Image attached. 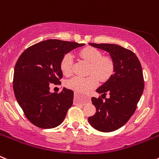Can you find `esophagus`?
<instances>
[{
	"label": "esophagus",
	"mask_w": 159,
	"mask_h": 159,
	"mask_svg": "<svg viewBox=\"0 0 159 159\" xmlns=\"http://www.w3.org/2000/svg\"><path fill=\"white\" fill-rule=\"evenodd\" d=\"M77 95H78V94L75 93V97L77 96ZM84 102H88V101H89V97H88V96L84 97Z\"/></svg>",
	"instance_id": "obj_1"
}]
</instances>
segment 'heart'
<instances>
[{"instance_id":"b5f03b06","label":"heart","mask_w":159,"mask_h":159,"mask_svg":"<svg viewBox=\"0 0 159 159\" xmlns=\"http://www.w3.org/2000/svg\"><path fill=\"white\" fill-rule=\"evenodd\" d=\"M79 56L87 62L90 63L89 73L87 77L74 76L67 80L65 85L67 88L76 92H88L98 85L99 80L106 81L112 75L115 70V64L111 57H102V53L93 47H86L79 52ZM60 70L64 75H70L72 73L73 57L70 53L65 54L60 60Z\"/></svg>"}]
</instances>
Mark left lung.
<instances>
[{
    "label": "left lung",
    "instance_id": "left-lung-1",
    "mask_svg": "<svg viewBox=\"0 0 159 159\" xmlns=\"http://www.w3.org/2000/svg\"><path fill=\"white\" fill-rule=\"evenodd\" d=\"M89 45L107 52L114 61L115 70L113 75L96 89L102 99L107 93L110 97L105 101L100 97H92L96 112L88 118V122L99 131H114L123 127L135 111L144 89L142 66L133 52L121 46L94 43Z\"/></svg>",
    "mask_w": 159,
    "mask_h": 159
}]
</instances>
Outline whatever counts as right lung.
<instances>
[{
  "label": "right lung",
  "instance_id": "1",
  "mask_svg": "<svg viewBox=\"0 0 159 159\" xmlns=\"http://www.w3.org/2000/svg\"><path fill=\"white\" fill-rule=\"evenodd\" d=\"M84 43L47 40L27 48L20 56L14 68L13 91L18 104L29 121L43 129L62 123L72 106L74 92L64 88L51 93L50 84H60L63 73L60 60Z\"/></svg>",
  "mask_w": 159,
  "mask_h": 159
}]
</instances>
